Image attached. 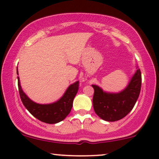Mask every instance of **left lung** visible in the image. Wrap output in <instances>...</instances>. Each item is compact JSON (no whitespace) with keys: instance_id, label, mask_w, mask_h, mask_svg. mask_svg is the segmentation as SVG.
Masks as SVG:
<instances>
[{"instance_id":"obj_1","label":"left lung","mask_w":159,"mask_h":159,"mask_svg":"<svg viewBox=\"0 0 159 159\" xmlns=\"http://www.w3.org/2000/svg\"><path fill=\"white\" fill-rule=\"evenodd\" d=\"M141 84V71L136 67L127 86L117 93L105 92L98 85H92L94 90L92 103L95 113L108 122L122 119L133 109L139 96Z\"/></svg>"}]
</instances>
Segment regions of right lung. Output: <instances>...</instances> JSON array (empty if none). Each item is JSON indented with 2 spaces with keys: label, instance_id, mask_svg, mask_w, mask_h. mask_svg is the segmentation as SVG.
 Masks as SVG:
<instances>
[{
  "label": "right lung",
  "instance_id": "add662e5",
  "mask_svg": "<svg viewBox=\"0 0 159 159\" xmlns=\"http://www.w3.org/2000/svg\"><path fill=\"white\" fill-rule=\"evenodd\" d=\"M17 73L18 71L17 69ZM18 89L21 100L26 109L40 121L48 124H55L62 121L70 114L73 107L74 98L78 90V81L68 86L63 96L57 101L48 104H39L34 102L26 95L20 86L17 77Z\"/></svg>",
  "mask_w": 159,
  "mask_h": 159
}]
</instances>
